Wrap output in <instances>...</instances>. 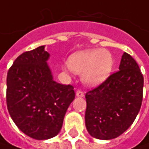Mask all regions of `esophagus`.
<instances>
[{"label": "esophagus", "instance_id": "obj_1", "mask_svg": "<svg viewBox=\"0 0 149 149\" xmlns=\"http://www.w3.org/2000/svg\"><path fill=\"white\" fill-rule=\"evenodd\" d=\"M76 96H77L78 97H84V92H83L82 91L78 90L76 91Z\"/></svg>", "mask_w": 149, "mask_h": 149}]
</instances>
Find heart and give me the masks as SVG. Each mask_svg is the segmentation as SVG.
Returning a JSON list of instances; mask_svg holds the SVG:
<instances>
[{
    "instance_id": "1",
    "label": "heart",
    "mask_w": 149,
    "mask_h": 149,
    "mask_svg": "<svg viewBox=\"0 0 149 149\" xmlns=\"http://www.w3.org/2000/svg\"><path fill=\"white\" fill-rule=\"evenodd\" d=\"M69 64L74 72L83 74V80L86 84L94 86L108 78L113 69V60L107 50L90 49L73 54Z\"/></svg>"
}]
</instances>
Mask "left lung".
<instances>
[{"instance_id":"1","label":"left lung","mask_w":149,"mask_h":149,"mask_svg":"<svg viewBox=\"0 0 149 149\" xmlns=\"http://www.w3.org/2000/svg\"><path fill=\"white\" fill-rule=\"evenodd\" d=\"M119 69L86 94V126L97 139L120 136L134 122L142 106L143 76L137 63L124 52Z\"/></svg>"}]
</instances>
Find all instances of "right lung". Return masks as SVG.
I'll return each mask as SVG.
<instances>
[{"label":"right lung","mask_w":149,"mask_h":149,"mask_svg":"<svg viewBox=\"0 0 149 149\" xmlns=\"http://www.w3.org/2000/svg\"><path fill=\"white\" fill-rule=\"evenodd\" d=\"M44 48L18 56L6 76L8 112L20 131L37 140L58 134L75 97L73 86L53 80L47 63L50 55Z\"/></svg>","instance_id":"add662e5"}]
</instances>
